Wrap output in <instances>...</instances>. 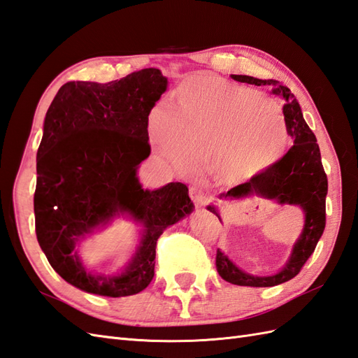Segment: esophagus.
<instances>
[{"instance_id":"1","label":"esophagus","mask_w":358,"mask_h":358,"mask_svg":"<svg viewBox=\"0 0 358 358\" xmlns=\"http://www.w3.org/2000/svg\"><path fill=\"white\" fill-rule=\"evenodd\" d=\"M189 194H190V198H192V201H194L195 204H206L207 201H208V196L204 195L203 192H201V189H198L195 186L190 187Z\"/></svg>"}]
</instances>
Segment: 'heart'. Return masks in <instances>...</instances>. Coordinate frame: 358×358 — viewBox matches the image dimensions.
Returning a JSON list of instances; mask_svg holds the SVG:
<instances>
[{
    "label": "heart",
    "mask_w": 358,
    "mask_h": 358,
    "mask_svg": "<svg viewBox=\"0 0 358 358\" xmlns=\"http://www.w3.org/2000/svg\"><path fill=\"white\" fill-rule=\"evenodd\" d=\"M151 133L160 157L180 173L206 169L217 185H248L280 160L289 143L281 110L260 92L212 76L182 83L168 108H157Z\"/></svg>",
    "instance_id": "obj_1"
}]
</instances>
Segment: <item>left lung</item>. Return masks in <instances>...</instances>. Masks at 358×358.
Returning <instances> with one entry per match:
<instances>
[{
    "instance_id": "left-lung-1",
    "label": "left lung",
    "mask_w": 358,
    "mask_h": 358,
    "mask_svg": "<svg viewBox=\"0 0 358 358\" xmlns=\"http://www.w3.org/2000/svg\"><path fill=\"white\" fill-rule=\"evenodd\" d=\"M241 83L255 86H271L272 94L284 99V121L293 145L282 157L263 172L260 177L248 185L236 186L227 194H221L219 199H242L248 196H260L273 199L275 203L284 206H298L304 213V227L290 252L286 264L273 275H252L242 271L239 266L217 250L216 269L221 277L237 286L250 287H272L278 286L296 277L308 257L313 254L316 245L325 228V198L328 192V180L320 160L319 145L315 133L310 130L304 116H302L299 103L290 89L280 85L277 80H260L250 76H231ZM207 210L215 213L222 222L221 213L216 206L210 204Z\"/></svg>"
}]
</instances>
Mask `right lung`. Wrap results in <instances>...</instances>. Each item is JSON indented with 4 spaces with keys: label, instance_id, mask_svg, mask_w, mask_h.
Returning a JSON list of instances; mask_svg holds the SVG:
<instances>
[{
    "label": "right lung",
    "instance_id": "add662e5",
    "mask_svg": "<svg viewBox=\"0 0 358 358\" xmlns=\"http://www.w3.org/2000/svg\"><path fill=\"white\" fill-rule=\"evenodd\" d=\"M166 89L168 78L155 68L106 85L69 81L45 116L36 157V236L52 269L80 290L110 298L142 292L154 277L160 234L194 212L186 185L150 190L137 177L151 152L148 116ZM117 217L141 225L140 243L121 273L92 274L78 245Z\"/></svg>",
    "mask_w": 358,
    "mask_h": 358
}]
</instances>
